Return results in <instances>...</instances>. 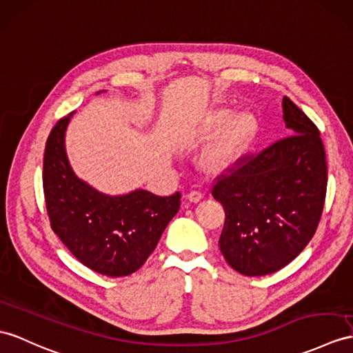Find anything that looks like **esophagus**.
<instances>
[{
  "label": "esophagus",
  "instance_id": "obj_1",
  "mask_svg": "<svg viewBox=\"0 0 353 353\" xmlns=\"http://www.w3.org/2000/svg\"><path fill=\"white\" fill-rule=\"evenodd\" d=\"M187 199L190 201V202L197 203V202H199V201L202 199V193H201V192H190V193L187 194Z\"/></svg>",
  "mask_w": 353,
  "mask_h": 353
}]
</instances>
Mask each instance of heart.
I'll use <instances>...</instances> for the list:
<instances>
[{
  "label": "heart",
  "instance_id": "obj_1",
  "mask_svg": "<svg viewBox=\"0 0 353 353\" xmlns=\"http://www.w3.org/2000/svg\"><path fill=\"white\" fill-rule=\"evenodd\" d=\"M226 125V130L211 147L205 150L201 157V166L208 174H220L235 165L254 137L259 121L250 110H243L234 117V110L230 108H221L210 117L201 134L211 137Z\"/></svg>",
  "mask_w": 353,
  "mask_h": 353
}]
</instances>
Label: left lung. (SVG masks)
<instances>
[{"instance_id":"left-lung-1","label":"left lung","mask_w":353,"mask_h":353,"mask_svg":"<svg viewBox=\"0 0 353 353\" xmlns=\"http://www.w3.org/2000/svg\"><path fill=\"white\" fill-rule=\"evenodd\" d=\"M288 134L235 163L212 187L225 208L220 252L235 271L266 276L290 263L319 225L328 183L321 133L283 99Z\"/></svg>"}]
</instances>
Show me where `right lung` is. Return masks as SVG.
Instances as JSON below:
<instances>
[{"label": "right lung", "mask_w": 353, "mask_h": 353, "mask_svg": "<svg viewBox=\"0 0 353 353\" xmlns=\"http://www.w3.org/2000/svg\"><path fill=\"white\" fill-rule=\"evenodd\" d=\"M74 112L50 132L43 159V192L50 228L77 261L108 277L130 276L147 262L181 194L156 196L142 188L109 196L77 178L64 137Z\"/></svg>", "instance_id": "add662e5"}]
</instances>
